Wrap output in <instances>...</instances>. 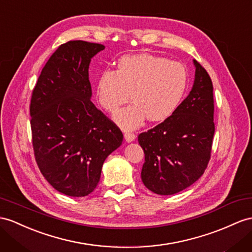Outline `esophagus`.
Listing matches in <instances>:
<instances>
[{
	"instance_id": "obj_1",
	"label": "esophagus",
	"mask_w": 252,
	"mask_h": 252,
	"mask_svg": "<svg viewBox=\"0 0 252 252\" xmlns=\"http://www.w3.org/2000/svg\"><path fill=\"white\" fill-rule=\"evenodd\" d=\"M125 139L127 141V143H131L135 139V134L132 132H125Z\"/></svg>"
}]
</instances>
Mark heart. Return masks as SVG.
I'll use <instances>...</instances> for the list:
<instances>
[{"label": "heart", "mask_w": 252, "mask_h": 252, "mask_svg": "<svg viewBox=\"0 0 252 252\" xmlns=\"http://www.w3.org/2000/svg\"><path fill=\"white\" fill-rule=\"evenodd\" d=\"M188 70L182 63L141 53L122 56L117 70L102 71L96 82V98L109 113H116L130 99L115 120L125 128L150 121H163L176 112L186 92Z\"/></svg>", "instance_id": "b5f03b06"}]
</instances>
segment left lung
<instances>
[{"label":"left lung","mask_w":252,"mask_h":252,"mask_svg":"<svg viewBox=\"0 0 252 252\" xmlns=\"http://www.w3.org/2000/svg\"><path fill=\"white\" fill-rule=\"evenodd\" d=\"M195 81L189 94L162 124L140 133L145 153L141 180L158 195H173L203 175L211 158L214 125L213 84L206 70L193 60Z\"/></svg>","instance_id":"8db88e82"}]
</instances>
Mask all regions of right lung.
Masks as SVG:
<instances>
[{
    "label": "right lung",
    "mask_w": 252,
    "mask_h": 252,
    "mask_svg": "<svg viewBox=\"0 0 252 252\" xmlns=\"http://www.w3.org/2000/svg\"><path fill=\"white\" fill-rule=\"evenodd\" d=\"M104 49L83 40L62 44L44 64L32 94L37 165L56 190L71 197L94 191L103 163L124 139L120 128L90 101L89 63Z\"/></svg>",
    "instance_id": "obj_1"
}]
</instances>
